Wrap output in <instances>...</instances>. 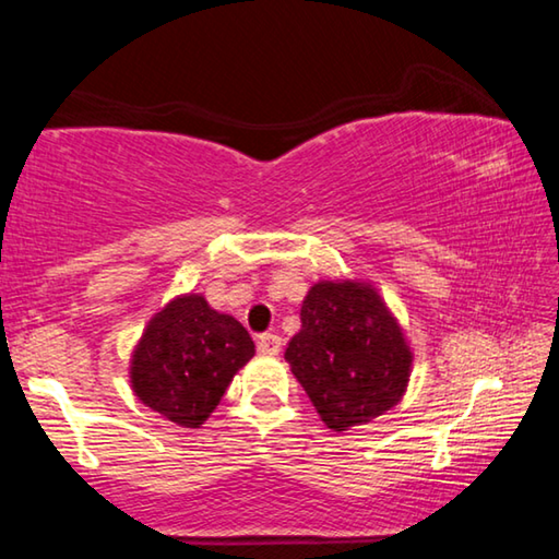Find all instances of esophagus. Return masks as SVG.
<instances>
[{"mask_svg":"<svg viewBox=\"0 0 559 559\" xmlns=\"http://www.w3.org/2000/svg\"><path fill=\"white\" fill-rule=\"evenodd\" d=\"M281 345H283V343H281L278 335L266 333V335L259 337V345H257V347H259L261 355H269V357H271V355H278V353H281Z\"/></svg>","mask_w":559,"mask_h":559,"instance_id":"34e87169","label":"esophagus"}]
</instances>
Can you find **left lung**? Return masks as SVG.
<instances>
[{
    "instance_id": "8db88e82",
    "label": "left lung",
    "mask_w": 559,
    "mask_h": 559,
    "mask_svg": "<svg viewBox=\"0 0 559 559\" xmlns=\"http://www.w3.org/2000/svg\"><path fill=\"white\" fill-rule=\"evenodd\" d=\"M300 320L286 362L328 429L343 433L362 427L402 402L414 353L370 281L313 283L302 298Z\"/></svg>"
}]
</instances>
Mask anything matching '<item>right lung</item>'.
<instances>
[{"label": "right lung", "mask_w": 559, "mask_h": 559, "mask_svg": "<svg viewBox=\"0 0 559 559\" xmlns=\"http://www.w3.org/2000/svg\"><path fill=\"white\" fill-rule=\"evenodd\" d=\"M253 355L239 320L214 310L202 293H182L147 320L132 347L130 390L165 419L200 429Z\"/></svg>", "instance_id": "right-lung-1"}]
</instances>
